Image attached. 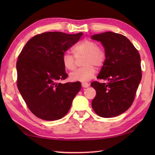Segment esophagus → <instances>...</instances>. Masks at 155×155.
I'll return each mask as SVG.
<instances>
[{"mask_svg": "<svg viewBox=\"0 0 155 155\" xmlns=\"http://www.w3.org/2000/svg\"><path fill=\"white\" fill-rule=\"evenodd\" d=\"M88 86H89L88 83H82V87H83V88H87V87H88Z\"/></svg>", "mask_w": 155, "mask_h": 155, "instance_id": "1", "label": "esophagus"}]
</instances>
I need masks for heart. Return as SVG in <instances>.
Returning a JSON list of instances; mask_svg holds the SVG:
<instances>
[{"instance_id": "heart-1", "label": "heart", "mask_w": 155, "mask_h": 155, "mask_svg": "<svg viewBox=\"0 0 155 155\" xmlns=\"http://www.w3.org/2000/svg\"><path fill=\"white\" fill-rule=\"evenodd\" d=\"M74 56L77 58L83 57L82 60L83 67L70 74L72 81L84 82L94 77L95 68H101L106 60V53L98 44L91 39H84L73 47ZM62 63L68 71H73L76 67V60L73 55L65 52L62 56Z\"/></svg>"}]
</instances>
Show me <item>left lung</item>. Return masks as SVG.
I'll return each mask as SVG.
<instances>
[{
	"label": "left lung",
	"mask_w": 155,
	"mask_h": 155,
	"mask_svg": "<svg viewBox=\"0 0 155 155\" xmlns=\"http://www.w3.org/2000/svg\"><path fill=\"white\" fill-rule=\"evenodd\" d=\"M104 48L106 60L97 78L107 83L93 81L97 92L92 107L98 116L117 117L127 110L135 98L142 78L140 57L137 49L124 35L106 32L91 37Z\"/></svg>",
	"instance_id": "1"
}]
</instances>
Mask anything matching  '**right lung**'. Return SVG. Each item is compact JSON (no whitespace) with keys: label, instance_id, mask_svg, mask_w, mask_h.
<instances>
[{"label":"right lung","instance_id":"1","mask_svg":"<svg viewBox=\"0 0 155 155\" xmlns=\"http://www.w3.org/2000/svg\"><path fill=\"white\" fill-rule=\"evenodd\" d=\"M82 32H47L35 35L23 47L16 62L17 87L36 117L55 120L64 117L81 88L80 82L62 84L68 77L62 56L79 41Z\"/></svg>","mask_w":155,"mask_h":155}]
</instances>
